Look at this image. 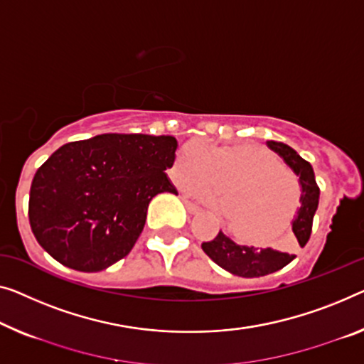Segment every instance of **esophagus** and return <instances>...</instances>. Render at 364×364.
<instances>
[{"instance_id":"esophagus-1","label":"esophagus","mask_w":364,"mask_h":364,"mask_svg":"<svg viewBox=\"0 0 364 364\" xmlns=\"http://www.w3.org/2000/svg\"><path fill=\"white\" fill-rule=\"evenodd\" d=\"M183 203H184V208H186V210L189 214H198L199 213V205H196L194 203H191V200L189 199H186V198H183Z\"/></svg>"}]
</instances>
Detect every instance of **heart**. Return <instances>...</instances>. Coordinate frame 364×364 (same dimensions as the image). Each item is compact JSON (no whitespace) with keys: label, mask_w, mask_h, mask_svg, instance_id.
Instances as JSON below:
<instances>
[{"label":"heart","mask_w":364,"mask_h":364,"mask_svg":"<svg viewBox=\"0 0 364 364\" xmlns=\"http://www.w3.org/2000/svg\"><path fill=\"white\" fill-rule=\"evenodd\" d=\"M181 189L224 186V199L210 189L199 198L222 205L227 225L242 240H267L289 224L299 204V180L264 149L191 144L175 166Z\"/></svg>","instance_id":"b5f03b06"}]
</instances>
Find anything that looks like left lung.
<instances>
[{
	"label": "left lung",
	"instance_id": "8db88e82",
	"mask_svg": "<svg viewBox=\"0 0 364 364\" xmlns=\"http://www.w3.org/2000/svg\"><path fill=\"white\" fill-rule=\"evenodd\" d=\"M267 145L276 151L286 161V165L299 176L301 208L297 210L296 219L292 220L294 237L291 238V248H296L297 245L304 247L309 237H311L312 220L318 205L321 189L316 183L311 164L304 160L294 149H291L289 145L283 142H274V140H268ZM200 247H203L204 253L220 268L235 276H242V278H259V276L271 274L274 271L284 268L286 264H289L296 258V255L291 250L238 245V243L222 234V230L215 238L210 242H204Z\"/></svg>",
	"mask_w": 364,
	"mask_h": 364
}]
</instances>
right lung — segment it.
Returning <instances> with one entry per match:
<instances>
[{"label":"right lung","mask_w":364,"mask_h":364,"mask_svg":"<svg viewBox=\"0 0 364 364\" xmlns=\"http://www.w3.org/2000/svg\"><path fill=\"white\" fill-rule=\"evenodd\" d=\"M171 135L101 134L62 145L34 175L29 222L39 245L63 267L106 269L142 234L150 200L178 194L165 170L175 164Z\"/></svg>","instance_id":"right-lung-1"}]
</instances>
